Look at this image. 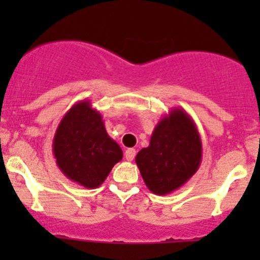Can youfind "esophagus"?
Masks as SVG:
<instances>
[{
	"label": "esophagus",
	"mask_w": 260,
	"mask_h": 260,
	"mask_svg": "<svg viewBox=\"0 0 260 260\" xmlns=\"http://www.w3.org/2000/svg\"><path fill=\"white\" fill-rule=\"evenodd\" d=\"M124 156H125V159H127V161H133V159H135V157H136V149L135 148H128L127 151H125V153H124Z\"/></svg>",
	"instance_id": "34e87169"
}]
</instances>
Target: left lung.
Wrapping results in <instances>:
<instances>
[{
	"label": "left lung",
	"mask_w": 260,
	"mask_h": 260,
	"mask_svg": "<svg viewBox=\"0 0 260 260\" xmlns=\"http://www.w3.org/2000/svg\"><path fill=\"white\" fill-rule=\"evenodd\" d=\"M203 157L200 133L182 108H172L152 132L149 146L136 156V164L149 191L167 195L185 185L199 170Z\"/></svg>",
	"instance_id": "1"
}]
</instances>
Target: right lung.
<instances>
[{
    "label": "right lung",
    "mask_w": 260,
    "mask_h": 260,
    "mask_svg": "<svg viewBox=\"0 0 260 260\" xmlns=\"http://www.w3.org/2000/svg\"><path fill=\"white\" fill-rule=\"evenodd\" d=\"M52 152L60 171L86 188L99 187L123 157L119 145L107 133L102 114L88 99L75 103L61 118Z\"/></svg>",
    "instance_id": "right-lung-1"
}]
</instances>
